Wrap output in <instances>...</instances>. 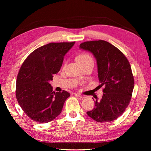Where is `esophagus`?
Wrapping results in <instances>:
<instances>
[{
    "label": "esophagus",
    "instance_id": "34e87169",
    "mask_svg": "<svg viewBox=\"0 0 151 151\" xmlns=\"http://www.w3.org/2000/svg\"><path fill=\"white\" fill-rule=\"evenodd\" d=\"M76 96H78V97H79L80 98H81V99H86V95H82V94H80V93H76V94H75Z\"/></svg>",
    "mask_w": 151,
    "mask_h": 151
}]
</instances>
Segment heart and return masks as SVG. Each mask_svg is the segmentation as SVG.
<instances>
[{"label": "heart", "mask_w": 151, "mask_h": 151, "mask_svg": "<svg viewBox=\"0 0 151 151\" xmlns=\"http://www.w3.org/2000/svg\"><path fill=\"white\" fill-rule=\"evenodd\" d=\"M77 61L80 65H82V64H84V63H87L88 62H93V60L92 57L89 55V54H86V53L81 54L80 55H78L77 56Z\"/></svg>", "instance_id": "obj_1"}]
</instances>
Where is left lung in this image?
Instances as JSON below:
<instances>
[{
  "instance_id": "1",
  "label": "left lung",
  "mask_w": 151,
  "mask_h": 151,
  "mask_svg": "<svg viewBox=\"0 0 151 151\" xmlns=\"http://www.w3.org/2000/svg\"><path fill=\"white\" fill-rule=\"evenodd\" d=\"M97 60L98 76L103 95L95 101V108L87 114L100 123L115 120L129 106L134 86V79L129 60L121 51L104 40L86 41L80 45Z\"/></svg>"
}]
</instances>
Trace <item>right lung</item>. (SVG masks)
Instances as JSON below:
<instances>
[{
	"mask_svg": "<svg viewBox=\"0 0 151 151\" xmlns=\"http://www.w3.org/2000/svg\"><path fill=\"white\" fill-rule=\"evenodd\" d=\"M75 43L47 44L34 50L22 63L16 81V98L32 120L48 123L62 112L70 93L52 91L49 81L59 72L64 56Z\"/></svg>",
	"mask_w": 151,
	"mask_h": 151,
	"instance_id": "1",
	"label": "right lung"
}]
</instances>
